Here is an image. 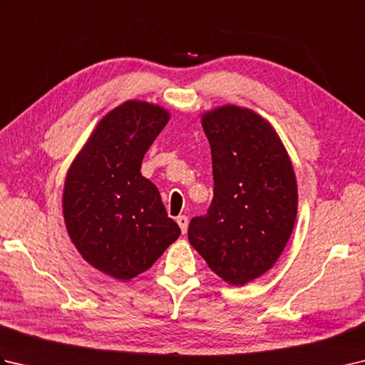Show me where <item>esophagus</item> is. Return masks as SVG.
I'll list each match as a JSON object with an SVG mask.
<instances>
[{
	"label": "esophagus",
	"mask_w": 365,
	"mask_h": 365,
	"mask_svg": "<svg viewBox=\"0 0 365 365\" xmlns=\"http://www.w3.org/2000/svg\"><path fill=\"white\" fill-rule=\"evenodd\" d=\"M175 221H177L178 226H180L182 234H185V232H187V229H188V216H185V215L177 216Z\"/></svg>",
	"instance_id": "34e87169"
}]
</instances>
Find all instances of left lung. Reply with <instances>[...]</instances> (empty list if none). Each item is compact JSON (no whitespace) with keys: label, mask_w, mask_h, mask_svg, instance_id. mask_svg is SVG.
<instances>
[{"label":"left lung","mask_w":365,"mask_h":365,"mask_svg":"<svg viewBox=\"0 0 365 365\" xmlns=\"http://www.w3.org/2000/svg\"><path fill=\"white\" fill-rule=\"evenodd\" d=\"M212 147L213 200L192 218L191 246L213 273L245 285L274 265L297 220V177L271 123L247 108L224 105L202 114Z\"/></svg>","instance_id":"8db88e82"}]
</instances>
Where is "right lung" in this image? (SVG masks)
Masks as SVG:
<instances>
[{"instance_id": "1", "label": "right lung", "mask_w": 365, "mask_h": 365, "mask_svg": "<svg viewBox=\"0 0 365 365\" xmlns=\"http://www.w3.org/2000/svg\"><path fill=\"white\" fill-rule=\"evenodd\" d=\"M169 113L128 100L97 123L68 169L63 213L72 243L89 265L118 281L149 269L180 235L158 188L141 175L145 152Z\"/></svg>"}]
</instances>
